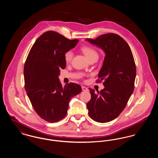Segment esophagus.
I'll list each match as a JSON object with an SVG mask.
<instances>
[{"label":"esophagus","instance_id":"1","mask_svg":"<svg viewBox=\"0 0 158 158\" xmlns=\"http://www.w3.org/2000/svg\"><path fill=\"white\" fill-rule=\"evenodd\" d=\"M82 89L83 91H88V89L86 88V87H85V86H82Z\"/></svg>","mask_w":158,"mask_h":158}]
</instances>
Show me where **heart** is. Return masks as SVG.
I'll list each match as a JSON object with an SVG mask.
<instances>
[{
	"label": "heart",
	"mask_w": 158,
	"mask_h": 158,
	"mask_svg": "<svg viewBox=\"0 0 158 158\" xmlns=\"http://www.w3.org/2000/svg\"><path fill=\"white\" fill-rule=\"evenodd\" d=\"M81 50L89 60H91L95 59H98V52L90 46L84 45L81 47ZM64 57L65 61L67 63H69L73 59V53L72 50H68V52L64 53Z\"/></svg>",
	"instance_id": "obj_1"
}]
</instances>
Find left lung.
Returning <instances> with one entry per match:
<instances>
[{"label":"left lung","mask_w":158,"mask_h":158,"mask_svg":"<svg viewBox=\"0 0 158 158\" xmlns=\"http://www.w3.org/2000/svg\"><path fill=\"white\" fill-rule=\"evenodd\" d=\"M105 53L97 82L104 80V89L95 92L89 88L91 98L87 103L90 118L99 123L116 118L123 111L135 89V62L127 43L120 35L108 33L95 40L87 38Z\"/></svg>","instance_id":"obj_1"}]
</instances>
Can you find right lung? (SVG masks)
Masks as SVG:
<instances>
[{"label":"right lung","mask_w":158,"mask_h":158,"mask_svg":"<svg viewBox=\"0 0 158 158\" xmlns=\"http://www.w3.org/2000/svg\"><path fill=\"white\" fill-rule=\"evenodd\" d=\"M78 40H70L48 31L38 38L31 48L23 68L25 89L38 115L56 123L65 117L70 99L82 91L75 83L62 86L60 69L66 66L64 53L74 48Z\"/></svg>","instance_id":"obj_1"}]
</instances>
